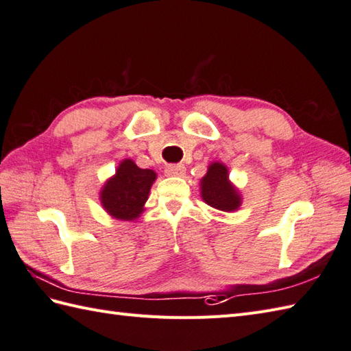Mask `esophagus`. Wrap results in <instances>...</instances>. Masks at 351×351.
I'll return each instance as SVG.
<instances>
[{
	"mask_svg": "<svg viewBox=\"0 0 351 351\" xmlns=\"http://www.w3.org/2000/svg\"><path fill=\"white\" fill-rule=\"evenodd\" d=\"M165 173L168 176H173V177H182L186 173V167L183 163H174V165H168Z\"/></svg>",
	"mask_w": 351,
	"mask_h": 351,
	"instance_id": "obj_1",
	"label": "esophagus"
}]
</instances>
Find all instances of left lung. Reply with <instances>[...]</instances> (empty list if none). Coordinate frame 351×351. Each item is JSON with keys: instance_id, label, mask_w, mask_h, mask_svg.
Here are the masks:
<instances>
[{"instance_id": "left-lung-1", "label": "left lung", "mask_w": 351, "mask_h": 351, "mask_svg": "<svg viewBox=\"0 0 351 351\" xmlns=\"http://www.w3.org/2000/svg\"><path fill=\"white\" fill-rule=\"evenodd\" d=\"M201 198L210 207L222 212H234L241 204L239 191L228 178V168L221 162H212L207 174L201 178Z\"/></svg>"}]
</instances>
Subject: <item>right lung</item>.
<instances>
[{
	"label": "right lung",
	"instance_id": "add662e5",
	"mask_svg": "<svg viewBox=\"0 0 351 351\" xmlns=\"http://www.w3.org/2000/svg\"><path fill=\"white\" fill-rule=\"evenodd\" d=\"M156 177L153 169H141L132 159H124L100 191L102 207L115 219H136L144 212Z\"/></svg>",
	"mask_w": 351,
	"mask_h": 351
}]
</instances>
